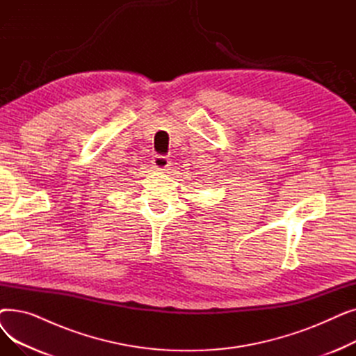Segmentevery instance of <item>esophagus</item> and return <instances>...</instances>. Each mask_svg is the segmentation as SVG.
<instances>
[{
    "instance_id": "34e87169",
    "label": "esophagus",
    "mask_w": 356,
    "mask_h": 356,
    "mask_svg": "<svg viewBox=\"0 0 356 356\" xmlns=\"http://www.w3.org/2000/svg\"><path fill=\"white\" fill-rule=\"evenodd\" d=\"M153 165L154 168H157L159 172H164L170 165V159H167L164 156H154L153 159Z\"/></svg>"
}]
</instances>
